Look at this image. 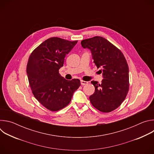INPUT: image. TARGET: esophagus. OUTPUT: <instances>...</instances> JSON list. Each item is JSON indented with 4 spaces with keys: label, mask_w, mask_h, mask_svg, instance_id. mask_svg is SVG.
Masks as SVG:
<instances>
[{
    "label": "esophagus",
    "mask_w": 154,
    "mask_h": 154,
    "mask_svg": "<svg viewBox=\"0 0 154 154\" xmlns=\"http://www.w3.org/2000/svg\"><path fill=\"white\" fill-rule=\"evenodd\" d=\"M80 83H81L82 85H87L88 83V82H86V81H83V80H81Z\"/></svg>",
    "instance_id": "obj_1"
}]
</instances>
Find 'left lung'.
<instances>
[{
    "label": "left lung",
    "mask_w": 154,
    "mask_h": 154,
    "mask_svg": "<svg viewBox=\"0 0 154 154\" xmlns=\"http://www.w3.org/2000/svg\"><path fill=\"white\" fill-rule=\"evenodd\" d=\"M84 49L91 51L93 62L102 73V83L91 81L95 87L90 96L91 104L98 110L108 113L121 105L129 88L128 67L127 61L116 46L102 36H94L81 41Z\"/></svg>",
    "instance_id": "8db88e82"
}]
</instances>
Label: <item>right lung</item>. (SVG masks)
<instances>
[{"mask_svg": "<svg viewBox=\"0 0 154 154\" xmlns=\"http://www.w3.org/2000/svg\"><path fill=\"white\" fill-rule=\"evenodd\" d=\"M77 43L58 37L48 39L31 54L27 74L35 97L52 112L67 106L80 86L79 79L68 80L59 74L65 56Z\"/></svg>", "mask_w": 154, "mask_h": 154, "instance_id": "obj_1", "label": "right lung"}]
</instances>
